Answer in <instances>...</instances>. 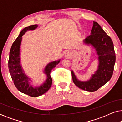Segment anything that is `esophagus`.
<instances>
[{
  "label": "esophagus",
  "instance_id": "34e87169",
  "mask_svg": "<svg viewBox=\"0 0 122 122\" xmlns=\"http://www.w3.org/2000/svg\"><path fill=\"white\" fill-rule=\"evenodd\" d=\"M65 56L67 58H71V52H69V51H66V52L65 53Z\"/></svg>",
  "mask_w": 122,
  "mask_h": 122
}]
</instances>
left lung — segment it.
<instances>
[{"label": "left lung", "instance_id": "1", "mask_svg": "<svg viewBox=\"0 0 122 122\" xmlns=\"http://www.w3.org/2000/svg\"><path fill=\"white\" fill-rule=\"evenodd\" d=\"M96 48L99 63L98 69L87 81H81L76 79L71 71L73 81L78 88L88 92H95L111 79L116 62V54L113 43L98 23L93 21L91 34L84 41Z\"/></svg>", "mask_w": 122, "mask_h": 122}]
</instances>
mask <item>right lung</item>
<instances>
[{
	"label": "right lung",
	"mask_w": 122,
	"mask_h": 122,
	"mask_svg": "<svg viewBox=\"0 0 122 122\" xmlns=\"http://www.w3.org/2000/svg\"><path fill=\"white\" fill-rule=\"evenodd\" d=\"M36 24L25 27L20 31L19 36L13 43L9 53L8 61V67L11 79L18 91L28 96L36 97L46 93L51 87L52 79L51 76V71L59 63L60 60L48 64L45 68V73L47 76L46 82L39 87H33L29 84V78L23 73L20 63V46L21 36L28 30H33L37 28Z\"/></svg>",
	"instance_id": "right-lung-1"
}]
</instances>
